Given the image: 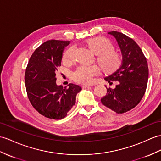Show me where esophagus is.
<instances>
[{
    "label": "esophagus",
    "mask_w": 161,
    "mask_h": 161,
    "mask_svg": "<svg viewBox=\"0 0 161 161\" xmlns=\"http://www.w3.org/2000/svg\"><path fill=\"white\" fill-rule=\"evenodd\" d=\"M91 86H92V85H86V84H84V85H82V87H83V89H85V88H87V87H91Z\"/></svg>",
    "instance_id": "esophagus-1"
}]
</instances>
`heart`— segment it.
<instances>
[{"instance_id":"1","label":"heart","mask_w":161,"mask_h":161,"mask_svg":"<svg viewBox=\"0 0 161 161\" xmlns=\"http://www.w3.org/2000/svg\"><path fill=\"white\" fill-rule=\"evenodd\" d=\"M87 46L92 52L97 54V61L105 71H113L116 69L120 63L119 54L113 50L111 44L103 38L96 37L87 42ZM75 58V49L74 47L68 48L63 55V61L66 64L72 63ZM99 73L96 65H83L78 67L73 76L74 79L81 83L91 84L94 77Z\"/></svg>"}]
</instances>
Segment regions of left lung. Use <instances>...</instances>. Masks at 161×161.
Wrapping results in <instances>:
<instances>
[{"mask_svg":"<svg viewBox=\"0 0 161 161\" xmlns=\"http://www.w3.org/2000/svg\"><path fill=\"white\" fill-rule=\"evenodd\" d=\"M115 39L122 56L120 67L104 78L109 84L117 81L115 88L107 89L103 104L117 113H124L142 100L148 80V65L140 47L132 39L117 31L108 33Z\"/></svg>","mask_w":161,"mask_h":161,"instance_id":"1","label":"left lung"}]
</instances>
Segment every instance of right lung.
<instances>
[{"label":"right lung","mask_w":161,"mask_h":161,"mask_svg":"<svg viewBox=\"0 0 161 161\" xmlns=\"http://www.w3.org/2000/svg\"><path fill=\"white\" fill-rule=\"evenodd\" d=\"M69 44V41L54 40L43 43L34 51L26 69L25 85L31 103L40 114L50 119L64 118L82 89L73 83L64 87L56 82L63 53Z\"/></svg>","instance_id":"right-lung-1"}]
</instances>
